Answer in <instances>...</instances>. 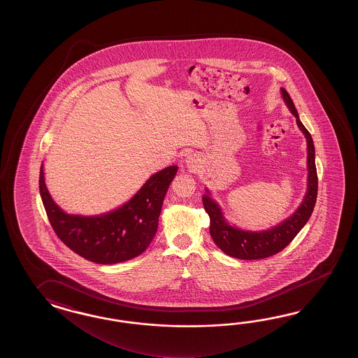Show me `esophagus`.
Returning <instances> with one entry per match:
<instances>
[{
  "instance_id": "34e87169",
  "label": "esophagus",
  "mask_w": 358,
  "mask_h": 358,
  "mask_svg": "<svg viewBox=\"0 0 358 358\" xmlns=\"http://www.w3.org/2000/svg\"><path fill=\"white\" fill-rule=\"evenodd\" d=\"M187 164L189 165L190 168H196V159H194L193 156H189V157L187 159Z\"/></svg>"
}]
</instances>
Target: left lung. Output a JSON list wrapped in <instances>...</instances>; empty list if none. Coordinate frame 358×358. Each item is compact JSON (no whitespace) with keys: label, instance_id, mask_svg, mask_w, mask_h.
<instances>
[{"label":"left lung","instance_id":"8db88e82","mask_svg":"<svg viewBox=\"0 0 358 358\" xmlns=\"http://www.w3.org/2000/svg\"><path fill=\"white\" fill-rule=\"evenodd\" d=\"M282 99L289 107L292 114L297 117L299 129L303 131L307 139V166H308V185L307 193L303 198L302 205L289 219L282 222L280 225L265 230V231H248L233 228L229 225L221 213L220 207L213 202L208 196L202 197L206 213L210 216V234L213 242L227 253L230 257L241 259H266L274 256L278 252L282 251L288 244L297 236L299 230L303 228L310 219L313 207L317 198V171L315 164V147L311 134L304 128L303 124L298 117L297 110L289 93L282 88ZM208 193V192H207Z\"/></svg>","mask_w":358,"mask_h":358}]
</instances>
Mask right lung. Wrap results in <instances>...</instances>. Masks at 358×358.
<instances>
[{
    "mask_svg": "<svg viewBox=\"0 0 358 358\" xmlns=\"http://www.w3.org/2000/svg\"><path fill=\"white\" fill-rule=\"evenodd\" d=\"M178 166L151 176L137 194L113 213L101 216L68 215L55 203L39 171V192L56 236L83 259L108 265L134 259L152 242L165 194Z\"/></svg>",
    "mask_w": 358,
    "mask_h": 358,
    "instance_id": "add662e5",
    "label": "right lung"
}]
</instances>
